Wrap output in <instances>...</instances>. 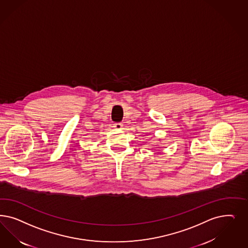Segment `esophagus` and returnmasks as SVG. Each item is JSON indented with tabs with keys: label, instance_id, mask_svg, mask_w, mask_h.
<instances>
[{
	"label": "esophagus",
	"instance_id": "1",
	"mask_svg": "<svg viewBox=\"0 0 248 248\" xmlns=\"http://www.w3.org/2000/svg\"><path fill=\"white\" fill-rule=\"evenodd\" d=\"M113 127L116 128V129H121L122 127H123V124H122V123H120V122H117V123H115V124H114V126H113Z\"/></svg>",
	"mask_w": 248,
	"mask_h": 248
}]
</instances>
